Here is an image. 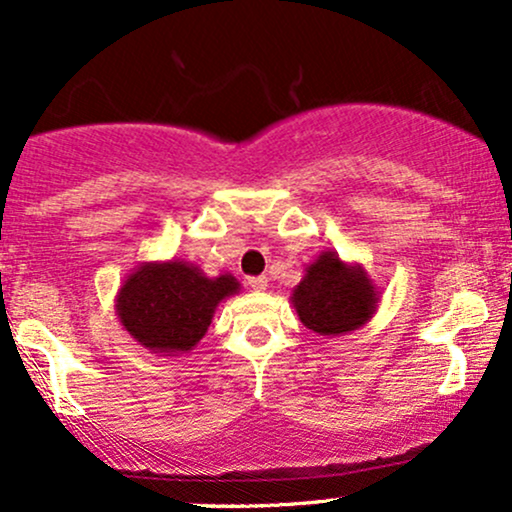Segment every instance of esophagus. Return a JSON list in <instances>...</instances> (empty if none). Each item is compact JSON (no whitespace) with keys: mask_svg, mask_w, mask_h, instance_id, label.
<instances>
[{"mask_svg":"<svg viewBox=\"0 0 512 512\" xmlns=\"http://www.w3.org/2000/svg\"><path fill=\"white\" fill-rule=\"evenodd\" d=\"M248 286H250V289L252 291H264V289H267V286H269V279H267V276H250V279H248Z\"/></svg>","mask_w":512,"mask_h":512,"instance_id":"1","label":"esophagus"}]
</instances>
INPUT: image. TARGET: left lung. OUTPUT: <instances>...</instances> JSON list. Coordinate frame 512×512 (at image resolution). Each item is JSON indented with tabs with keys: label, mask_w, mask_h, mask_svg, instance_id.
Wrapping results in <instances>:
<instances>
[{
	"label": "left lung",
	"mask_w": 512,
	"mask_h": 512,
	"mask_svg": "<svg viewBox=\"0 0 512 512\" xmlns=\"http://www.w3.org/2000/svg\"><path fill=\"white\" fill-rule=\"evenodd\" d=\"M291 303L308 330L322 337H342L375 315L380 291L363 264L344 262L337 252L325 250L305 267Z\"/></svg>",
	"instance_id": "left-lung-1"
}]
</instances>
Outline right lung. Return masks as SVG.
Here are the masks:
<instances>
[{"mask_svg":"<svg viewBox=\"0 0 512 512\" xmlns=\"http://www.w3.org/2000/svg\"><path fill=\"white\" fill-rule=\"evenodd\" d=\"M233 274L207 276L185 260L142 262L115 296L122 330L156 356L190 354L211 325L219 303L236 296Z\"/></svg>","mask_w":512,"mask_h":512,"instance_id":"obj_1","label":"right lung"}]
</instances>
